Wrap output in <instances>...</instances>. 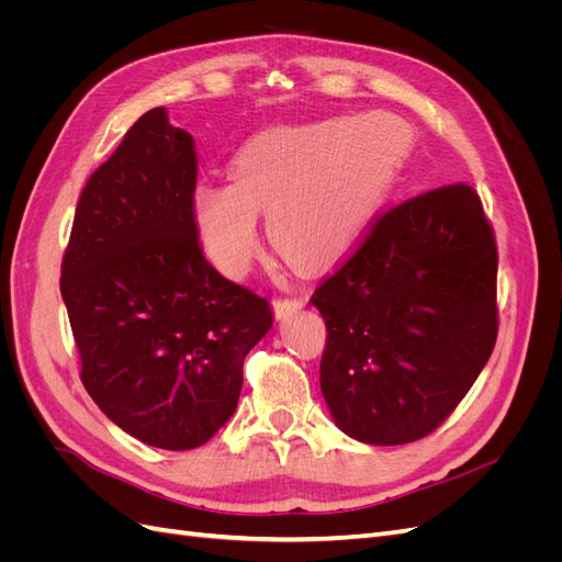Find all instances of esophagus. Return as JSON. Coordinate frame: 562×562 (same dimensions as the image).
I'll return each mask as SVG.
<instances>
[{"label": "esophagus", "mask_w": 562, "mask_h": 562, "mask_svg": "<svg viewBox=\"0 0 562 562\" xmlns=\"http://www.w3.org/2000/svg\"><path fill=\"white\" fill-rule=\"evenodd\" d=\"M304 304V297L302 295H285V297H277L274 300V312L277 316H285L291 312H297Z\"/></svg>", "instance_id": "34e87169"}]
</instances>
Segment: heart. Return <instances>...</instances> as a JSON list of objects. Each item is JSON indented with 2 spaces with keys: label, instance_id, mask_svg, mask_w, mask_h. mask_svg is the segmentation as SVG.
<instances>
[{
  "label": "heart",
  "instance_id": "heart-1",
  "mask_svg": "<svg viewBox=\"0 0 562 562\" xmlns=\"http://www.w3.org/2000/svg\"><path fill=\"white\" fill-rule=\"evenodd\" d=\"M411 147V126L386 112L267 131L234 157L232 182L194 187L203 250L225 274H244L258 250V211H267L269 239L288 260H328L378 211Z\"/></svg>",
  "mask_w": 562,
  "mask_h": 562
}]
</instances>
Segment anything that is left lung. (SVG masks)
Here are the masks:
<instances>
[{"label": "left lung", "mask_w": 562, "mask_h": 562, "mask_svg": "<svg viewBox=\"0 0 562 562\" xmlns=\"http://www.w3.org/2000/svg\"><path fill=\"white\" fill-rule=\"evenodd\" d=\"M312 304L328 328L321 391L337 427L370 446L429 436L497 342V241L481 196L452 182L396 203Z\"/></svg>", "instance_id": "left-lung-1"}]
</instances>
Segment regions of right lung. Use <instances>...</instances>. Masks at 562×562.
Listing matches in <instances>:
<instances>
[{"mask_svg":"<svg viewBox=\"0 0 562 562\" xmlns=\"http://www.w3.org/2000/svg\"><path fill=\"white\" fill-rule=\"evenodd\" d=\"M196 171L192 135L145 112L83 187L60 267L89 396L164 450L199 448L234 415L246 353L274 321L203 258Z\"/></svg>","mask_w":562,"mask_h":562,"instance_id":"add662e5","label":"right lung"}]
</instances>
